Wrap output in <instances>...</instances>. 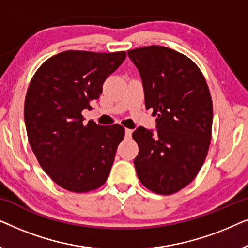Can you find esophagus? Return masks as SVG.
I'll return each instance as SVG.
<instances>
[{"label": "esophagus", "mask_w": 248, "mask_h": 248, "mask_svg": "<svg viewBox=\"0 0 248 248\" xmlns=\"http://www.w3.org/2000/svg\"><path fill=\"white\" fill-rule=\"evenodd\" d=\"M132 137V130L130 128H125V138L130 139Z\"/></svg>", "instance_id": "1"}]
</instances>
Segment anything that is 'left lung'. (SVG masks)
Here are the masks:
<instances>
[{
  "instance_id": "1",
  "label": "left lung",
  "mask_w": 248,
  "mask_h": 248,
  "mask_svg": "<svg viewBox=\"0 0 248 248\" xmlns=\"http://www.w3.org/2000/svg\"><path fill=\"white\" fill-rule=\"evenodd\" d=\"M140 73L145 108L155 128L139 126L134 166L150 191L168 195L188 185L201 169L211 140L213 107L209 87L196 64L164 46L128 50Z\"/></svg>"
}]
</instances>
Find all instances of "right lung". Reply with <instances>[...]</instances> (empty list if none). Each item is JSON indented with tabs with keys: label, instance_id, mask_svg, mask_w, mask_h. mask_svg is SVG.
Listing matches in <instances>:
<instances>
[{
	"label": "right lung",
	"instance_id": "right-lung-1",
	"mask_svg": "<svg viewBox=\"0 0 248 248\" xmlns=\"http://www.w3.org/2000/svg\"><path fill=\"white\" fill-rule=\"evenodd\" d=\"M125 57V52L66 50L44 62L30 81L25 100L29 144L43 170L67 191H93L109 175L124 127L84 124L82 111L91 109Z\"/></svg>",
	"mask_w": 248,
	"mask_h": 248
}]
</instances>
